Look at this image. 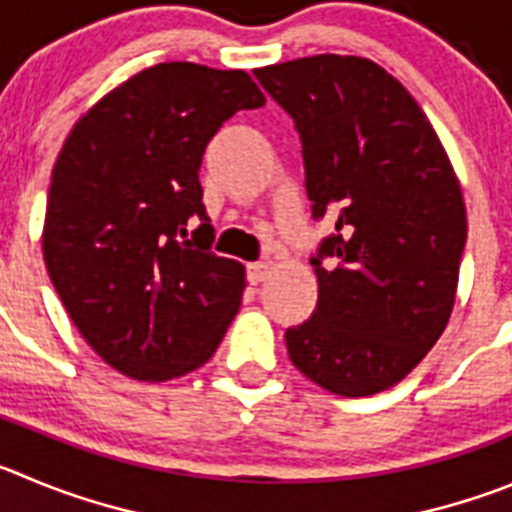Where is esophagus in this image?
<instances>
[{
  "mask_svg": "<svg viewBox=\"0 0 512 512\" xmlns=\"http://www.w3.org/2000/svg\"><path fill=\"white\" fill-rule=\"evenodd\" d=\"M267 275H270V262H252V265H247V280L252 285H260Z\"/></svg>",
  "mask_w": 512,
  "mask_h": 512,
  "instance_id": "obj_1",
  "label": "esophagus"
}]
</instances>
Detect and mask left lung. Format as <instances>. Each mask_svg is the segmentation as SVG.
Here are the masks:
<instances>
[{
    "mask_svg": "<svg viewBox=\"0 0 512 512\" xmlns=\"http://www.w3.org/2000/svg\"><path fill=\"white\" fill-rule=\"evenodd\" d=\"M255 78L298 128L313 217L336 222L310 260L318 303L285 331L288 356L331 394H379L450 323L467 240L460 181L417 100L374 60L313 55Z\"/></svg>",
    "mask_w": 512,
    "mask_h": 512,
    "instance_id": "8db88e82",
    "label": "left lung"
}]
</instances>
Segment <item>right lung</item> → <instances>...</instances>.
<instances>
[{"label":"right lung","instance_id":"obj_1","mask_svg":"<svg viewBox=\"0 0 512 512\" xmlns=\"http://www.w3.org/2000/svg\"><path fill=\"white\" fill-rule=\"evenodd\" d=\"M265 95L245 70L161 62L78 118L57 154L42 255L62 305L105 364L166 381L207 364L237 315L245 267L186 240L209 227L207 143Z\"/></svg>","mask_w":512,"mask_h":512}]
</instances>
